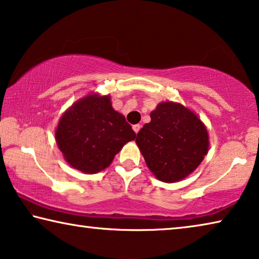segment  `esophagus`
Segmentation results:
<instances>
[{
	"mask_svg": "<svg viewBox=\"0 0 259 259\" xmlns=\"http://www.w3.org/2000/svg\"><path fill=\"white\" fill-rule=\"evenodd\" d=\"M140 130H141V126H140L139 124L138 125H134L133 126V131L135 132V134H138L140 132Z\"/></svg>",
	"mask_w": 259,
	"mask_h": 259,
	"instance_id": "obj_1",
	"label": "esophagus"
}]
</instances>
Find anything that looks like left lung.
Listing matches in <instances>:
<instances>
[{"label":"left lung","instance_id":"8db88e82","mask_svg":"<svg viewBox=\"0 0 259 259\" xmlns=\"http://www.w3.org/2000/svg\"><path fill=\"white\" fill-rule=\"evenodd\" d=\"M137 135V145L158 180L180 181L197 168L209 151V133L197 114L176 102H162Z\"/></svg>","mask_w":259,"mask_h":259}]
</instances>
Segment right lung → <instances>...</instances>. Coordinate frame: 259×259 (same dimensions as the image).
Here are the masks:
<instances>
[{
    "label": "right lung",
    "mask_w": 259,
    "mask_h": 259,
    "mask_svg": "<svg viewBox=\"0 0 259 259\" xmlns=\"http://www.w3.org/2000/svg\"><path fill=\"white\" fill-rule=\"evenodd\" d=\"M56 143L72 167L87 175L107 168L135 133L125 117L112 108L110 95L88 94L59 118Z\"/></svg>",
    "instance_id": "obj_1"
}]
</instances>
